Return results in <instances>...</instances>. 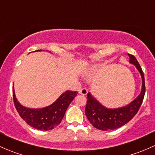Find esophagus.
Returning <instances> with one entry per match:
<instances>
[{
  "instance_id": "esophagus-1",
  "label": "esophagus",
  "mask_w": 155,
  "mask_h": 155,
  "mask_svg": "<svg viewBox=\"0 0 155 155\" xmlns=\"http://www.w3.org/2000/svg\"><path fill=\"white\" fill-rule=\"evenodd\" d=\"M87 92H88V91H87V89L86 88L81 89H80V91H79V93L81 94V95H87Z\"/></svg>"
}]
</instances>
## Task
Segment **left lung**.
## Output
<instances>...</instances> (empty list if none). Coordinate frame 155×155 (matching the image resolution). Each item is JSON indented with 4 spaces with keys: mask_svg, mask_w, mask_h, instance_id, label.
Wrapping results in <instances>:
<instances>
[{
    "mask_svg": "<svg viewBox=\"0 0 155 155\" xmlns=\"http://www.w3.org/2000/svg\"><path fill=\"white\" fill-rule=\"evenodd\" d=\"M129 62L135 65L140 72L143 79V87L141 93L138 97L127 106L118 109H107L102 106L98 101L93 98L90 93L87 94V105L85 107V114L92 126L101 130H115L122 127L131 120L137 114L143 103L146 92L144 74L141 66L139 64L136 57L128 54Z\"/></svg>",
    "mask_w": 155,
    "mask_h": 155,
    "instance_id": "1",
    "label": "left lung"
}]
</instances>
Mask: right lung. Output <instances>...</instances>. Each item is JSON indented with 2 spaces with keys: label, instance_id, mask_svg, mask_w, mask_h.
I'll list each match as a JSON object with an SVG mask.
<instances>
[{
  "label": "right lung",
  "instance_id": "add662e5",
  "mask_svg": "<svg viewBox=\"0 0 155 155\" xmlns=\"http://www.w3.org/2000/svg\"><path fill=\"white\" fill-rule=\"evenodd\" d=\"M12 94L15 109L21 119L33 128L48 130L60 125L68 105L77 95L78 92L66 91L54 104L42 109H30L21 106L15 98L14 88Z\"/></svg>",
  "mask_w": 155,
  "mask_h": 155
}]
</instances>
